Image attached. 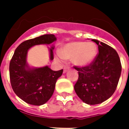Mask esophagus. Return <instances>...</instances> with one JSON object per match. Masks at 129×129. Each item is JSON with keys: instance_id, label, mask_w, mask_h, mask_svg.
I'll return each mask as SVG.
<instances>
[{"instance_id": "esophagus-1", "label": "esophagus", "mask_w": 129, "mask_h": 129, "mask_svg": "<svg viewBox=\"0 0 129 129\" xmlns=\"http://www.w3.org/2000/svg\"><path fill=\"white\" fill-rule=\"evenodd\" d=\"M70 69V67H66V68H64V69H63V73H66L68 70H69Z\"/></svg>"}]
</instances>
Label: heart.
Returning <instances> with one entry per match:
<instances>
[{
    "label": "heart",
    "mask_w": 129,
    "mask_h": 129,
    "mask_svg": "<svg viewBox=\"0 0 129 129\" xmlns=\"http://www.w3.org/2000/svg\"><path fill=\"white\" fill-rule=\"evenodd\" d=\"M97 54V47L93 42H72L61 47L56 52L55 59L63 62L64 59L72 60L78 66H85L92 62Z\"/></svg>",
    "instance_id": "1"
}]
</instances>
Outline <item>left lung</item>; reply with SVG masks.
I'll return each instance as SVG.
<instances>
[{
    "instance_id": "8db88e82",
    "label": "left lung",
    "mask_w": 129,
    "mask_h": 129,
    "mask_svg": "<svg viewBox=\"0 0 129 129\" xmlns=\"http://www.w3.org/2000/svg\"><path fill=\"white\" fill-rule=\"evenodd\" d=\"M92 41L98 45V54L88 66L74 67L79 75L74 90L83 102L94 105L104 102L114 94L122 66L114 49L96 39Z\"/></svg>"
}]
</instances>
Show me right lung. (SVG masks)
I'll use <instances>...</instances> for the list:
<instances>
[{"label":"right lung","instance_id":"1","mask_svg":"<svg viewBox=\"0 0 129 129\" xmlns=\"http://www.w3.org/2000/svg\"><path fill=\"white\" fill-rule=\"evenodd\" d=\"M52 34L41 35L23 41L15 49L9 65L10 81L13 91L29 104L40 106L49 100L53 94L57 80L63 70L53 71L48 66L29 68L27 62V51L35 45L50 44L56 40ZM53 47L50 49V59H53Z\"/></svg>","mask_w":129,"mask_h":129}]
</instances>
